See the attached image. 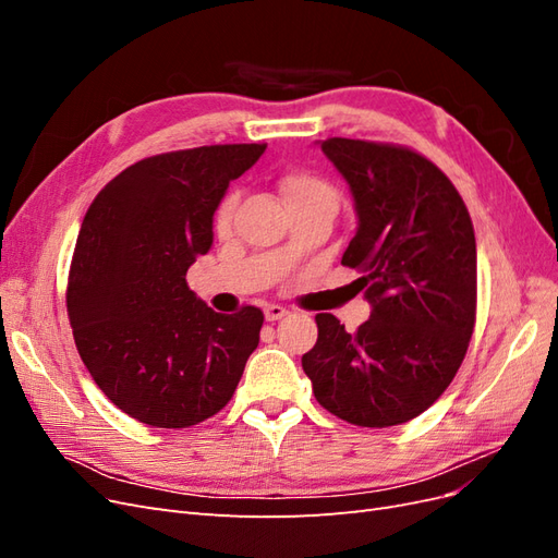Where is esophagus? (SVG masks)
<instances>
[{
	"label": "esophagus",
	"mask_w": 558,
	"mask_h": 558,
	"mask_svg": "<svg viewBox=\"0 0 558 558\" xmlns=\"http://www.w3.org/2000/svg\"><path fill=\"white\" fill-rule=\"evenodd\" d=\"M283 316H289V310L281 307V305H267L265 307V318L267 320H279Z\"/></svg>",
	"instance_id": "esophagus-1"
}]
</instances>
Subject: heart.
I'll return each mask as SVG.
<instances>
[{
  "label": "heart",
  "instance_id": "b5f03b06",
  "mask_svg": "<svg viewBox=\"0 0 558 558\" xmlns=\"http://www.w3.org/2000/svg\"><path fill=\"white\" fill-rule=\"evenodd\" d=\"M279 189H281L286 202L291 205V209L320 205V202H326V205H337V193L332 185L326 179H320L318 174L307 172V170L286 172L279 179ZM238 202H240L238 191H230L228 195H223L221 202H218V207L214 211L216 232H226L230 228L234 209H238Z\"/></svg>",
  "mask_w": 558,
  "mask_h": 558
}]
</instances>
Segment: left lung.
<instances>
[{"label":"left lung","mask_w":558,"mask_h":558,"mask_svg":"<svg viewBox=\"0 0 558 558\" xmlns=\"http://www.w3.org/2000/svg\"><path fill=\"white\" fill-rule=\"evenodd\" d=\"M320 150L356 202L342 265L361 272L373 314L356 332L316 314L318 340L302 369L330 414L398 426L426 412L465 359L477 318L475 230L456 185L414 148L330 137Z\"/></svg>","instance_id":"1"}]
</instances>
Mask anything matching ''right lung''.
Segmentation results:
<instances>
[{"instance_id": "add662e5", "label": "right lung", "mask_w": 558, "mask_h": 558, "mask_svg": "<svg viewBox=\"0 0 558 558\" xmlns=\"http://www.w3.org/2000/svg\"><path fill=\"white\" fill-rule=\"evenodd\" d=\"M267 144H214L150 156L97 193L66 279L81 361L128 416L189 428L221 412L258 347L263 312L218 314L185 272L214 242L211 218L230 181Z\"/></svg>"}]
</instances>
